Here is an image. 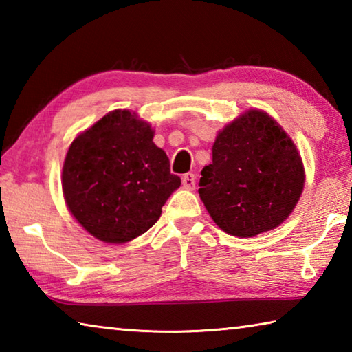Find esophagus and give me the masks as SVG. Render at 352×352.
I'll return each mask as SVG.
<instances>
[{
	"instance_id": "obj_1",
	"label": "esophagus",
	"mask_w": 352,
	"mask_h": 352,
	"mask_svg": "<svg viewBox=\"0 0 352 352\" xmlns=\"http://www.w3.org/2000/svg\"><path fill=\"white\" fill-rule=\"evenodd\" d=\"M182 182H183V186L186 189H194L195 188V175L190 174V172H188V174L183 175Z\"/></svg>"
}]
</instances>
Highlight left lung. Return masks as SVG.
I'll list each match as a JSON object with an SVG mask.
<instances>
[{
	"label": "left lung",
	"instance_id": "1",
	"mask_svg": "<svg viewBox=\"0 0 352 352\" xmlns=\"http://www.w3.org/2000/svg\"><path fill=\"white\" fill-rule=\"evenodd\" d=\"M305 182L295 142L269 113L252 109L217 132L199 194L220 230L254 237L290 216Z\"/></svg>",
	"mask_w": 352,
	"mask_h": 352
}]
</instances>
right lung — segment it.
Masks as SVG:
<instances>
[{
    "mask_svg": "<svg viewBox=\"0 0 352 352\" xmlns=\"http://www.w3.org/2000/svg\"><path fill=\"white\" fill-rule=\"evenodd\" d=\"M151 122L113 110L71 142L63 162V199L77 223L105 243H126L157 223L180 177L155 146Z\"/></svg>",
    "mask_w": 352,
    "mask_h": 352,
    "instance_id": "1",
    "label": "right lung"
}]
</instances>
